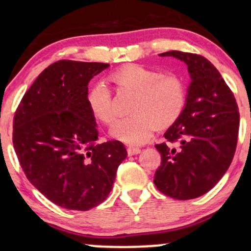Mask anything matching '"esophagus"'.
Here are the masks:
<instances>
[{"instance_id":"34e87169","label":"esophagus","mask_w":251,"mask_h":251,"mask_svg":"<svg viewBox=\"0 0 251 251\" xmlns=\"http://www.w3.org/2000/svg\"><path fill=\"white\" fill-rule=\"evenodd\" d=\"M140 148H138V146H133V145H129L127 148V153L128 155H134V154H138L140 153Z\"/></svg>"}]
</instances>
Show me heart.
I'll use <instances>...</instances> for the list:
<instances>
[{"mask_svg": "<svg viewBox=\"0 0 251 251\" xmlns=\"http://www.w3.org/2000/svg\"><path fill=\"white\" fill-rule=\"evenodd\" d=\"M117 91L134 94L129 105V117L116 122L109 134L127 144L145 143L154 129L171 127L179 119L186 103V83L178 74H163L142 65H126L109 74ZM87 105L94 118L102 124L114 119L112 94L103 82L91 86Z\"/></svg>", "mask_w": 251, "mask_h": 251, "instance_id": "1", "label": "heart"}]
</instances>
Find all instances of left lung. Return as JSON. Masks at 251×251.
<instances>
[{
    "mask_svg": "<svg viewBox=\"0 0 251 251\" xmlns=\"http://www.w3.org/2000/svg\"><path fill=\"white\" fill-rule=\"evenodd\" d=\"M188 66L190 82L179 119L157 144L162 165L154 184L164 195L186 201L203 196L223 177L234 158L240 113L236 99L216 67L204 56L171 50Z\"/></svg>",
    "mask_w": 251,
    "mask_h": 251,
    "instance_id": "1",
    "label": "left lung"
}]
</instances>
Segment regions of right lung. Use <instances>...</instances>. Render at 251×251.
Segmentation results:
<instances>
[{
	"instance_id": "obj_1",
	"label": "right lung",
	"mask_w": 251,
	"mask_h": 251,
	"mask_svg": "<svg viewBox=\"0 0 251 251\" xmlns=\"http://www.w3.org/2000/svg\"><path fill=\"white\" fill-rule=\"evenodd\" d=\"M108 63L60 60L25 92L14 117V149L25 177L56 205L98 206L113 188L127 157L119 140L98 144V125L87 105L88 82Z\"/></svg>"
}]
</instances>
